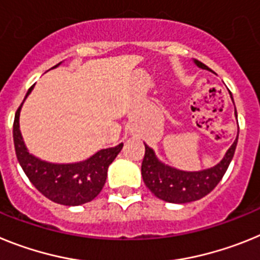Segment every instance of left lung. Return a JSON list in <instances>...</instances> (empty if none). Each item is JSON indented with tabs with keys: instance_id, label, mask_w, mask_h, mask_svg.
<instances>
[{
	"instance_id": "left-lung-1",
	"label": "left lung",
	"mask_w": 260,
	"mask_h": 260,
	"mask_svg": "<svg viewBox=\"0 0 260 260\" xmlns=\"http://www.w3.org/2000/svg\"><path fill=\"white\" fill-rule=\"evenodd\" d=\"M193 62L200 69L211 71L207 65L196 58H193ZM229 94L233 101L232 92ZM234 115L237 119L236 106H234ZM237 143H238V133H237L234 143L228 149L224 158L217 165L199 171H184L165 165L158 159L154 150L145 144V155L141 165V175H143L144 183L158 199H161L164 202L184 204V203L199 200L205 195H208L222 179L230 162L233 159Z\"/></svg>"
}]
</instances>
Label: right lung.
I'll use <instances>...</instances> for the list:
<instances>
[{
	"mask_svg": "<svg viewBox=\"0 0 260 260\" xmlns=\"http://www.w3.org/2000/svg\"><path fill=\"white\" fill-rule=\"evenodd\" d=\"M60 64L61 62L53 68H57ZM34 86L28 89L23 102L30 95ZM23 102L15 112L13 139L18 162L27 178L39 192L57 204L76 207L91 202L102 191L107 178L108 166L120 153L123 143L114 148L101 149L87 159L73 164H52L43 161L28 152L19 129V115Z\"/></svg>",
	"mask_w": 260,
	"mask_h": 260,
	"instance_id": "1",
	"label": "right lung"
}]
</instances>
